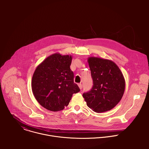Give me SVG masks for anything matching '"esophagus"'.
I'll list each match as a JSON object with an SVG mask.
<instances>
[{"label": "esophagus", "instance_id": "34e87169", "mask_svg": "<svg viewBox=\"0 0 149 149\" xmlns=\"http://www.w3.org/2000/svg\"><path fill=\"white\" fill-rule=\"evenodd\" d=\"M78 85H79V86L80 89H82V87H83V86H82V84H79Z\"/></svg>", "mask_w": 149, "mask_h": 149}]
</instances>
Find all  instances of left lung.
Returning a JSON list of instances; mask_svg holds the SVG:
<instances>
[{
	"instance_id": "8db88e82",
	"label": "left lung",
	"mask_w": 149,
	"mask_h": 149,
	"mask_svg": "<svg viewBox=\"0 0 149 149\" xmlns=\"http://www.w3.org/2000/svg\"><path fill=\"white\" fill-rule=\"evenodd\" d=\"M88 63L93 80V87L83 93L86 105L100 113L109 111L122 99L125 80L118 65L111 60L90 57Z\"/></svg>"
}]
</instances>
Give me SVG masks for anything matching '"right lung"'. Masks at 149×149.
I'll use <instances>...</instances> for the list:
<instances>
[{"mask_svg": "<svg viewBox=\"0 0 149 149\" xmlns=\"http://www.w3.org/2000/svg\"><path fill=\"white\" fill-rule=\"evenodd\" d=\"M72 56L54 53L38 65L32 77L31 88L37 102L51 111L68 106L73 93L80 90L73 81L70 66Z\"/></svg>", "mask_w": 149, "mask_h": 149, "instance_id": "add662e5", "label": "right lung"}]
</instances>
